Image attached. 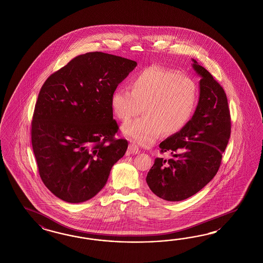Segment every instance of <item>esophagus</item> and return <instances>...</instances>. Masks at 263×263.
Wrapping results in <instances>:
<instances>
[{"label": "esophagus", "instance_id": "1", "mask_svg": "<svg viewBox=\"0 0 263 263\" xmlns=\"http://www.w3.org/2000/svg\"><path fill=\"white\" fill-rule=\"evenodd\" d=\"M128 153L129 154H133V155H136V154H139L140 153V150H139V148H138V146L136 145V144H129V146H128Z\"/></svg>", "mask_w": 263, "mask_h": 263}]
</instances>
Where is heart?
I'll use <instances>...</instances> for the list:
<instances>
[{"instance_id":"heart-1","label":"heart","mask_w":263,"mask_h":263,"mask_svg":"<svg viewBox=\"0 0 263 263\" xmlns=\"http://www.w3.org/2000/svg\"><path fill=\"white\" fill-rule=\"evenodd\" d=\"M129 88H118L111 95V107L118 119L128 122L124 135L143 146L155 142L163 133L172 135L186 126L195 110L198 88L187 76L174 69L151 65L135 74Z\"/></svg>"}]
</instances>
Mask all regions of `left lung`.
Instances as JSON below:
<instances>
[{
  "label": "left lung",
  "instance_id": "left-lung-1",
  "mask_svg": "<svg viewBox=\"0 0 263 263\" xmlns=\"http://www.w3.org/2000/svg\"><path fill=\"white\" fill-rule=\"evenodd\" d=\"M193 60L201 77L200 97L186 126L159 144L160 153L174 158H157L146 181L156 195L179 202L199 192L217 174L231 136V115L223 87L210 72Z\"/></svg>",
  "mask_w": 263,
  "mask_h": 263
}]
</instances>
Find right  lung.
Instances as JSON below:
<instances>
[{
    "instance_id": "add662e5",
    "label": "right lung",
    "mask_w": 263,
    "mask_h": 263,
    "mask_svg": "<svg viewBox=\"0 0 263 263\" xmlns=\"http://www.w3.org/2000/svg\"><path fill=\"white\" fill-rule=\"evenodd\" d=\"M137 63L102 52L76 57L42 85L31 121V145L43 183L67 203L105 186L128 149L115 139L111 95Z\"/></svg>"
}]
</instances>
